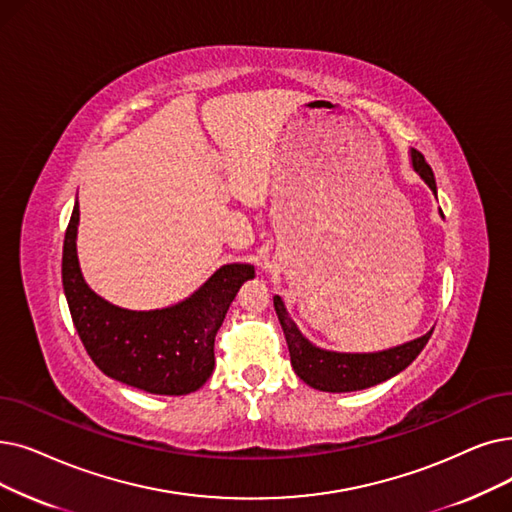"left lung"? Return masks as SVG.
Instances as JSON below:
<instances>
[{
  "instance_id": "left-lung-1",
  "label": "left lung",
  "mask_w": 512,
  "mask_h": 512,
  "mask_svg": "<svg viewBox=\"0 0 512 512\" xmlns=\"http://www.w3.org/2000/svg\"><path fill=\"white\" fill-rule=\"evenodd\" d=\"M412 165L422 180L437 194L433 169L418 150H412ZM274 307L284 330L288 353H291V364L297 376L309 387L330 393L360 391L391 379V376L402 372L416 360V355L433 335V330H429L425 337H418L410 343L379 353H335L318 349L307 339H303L295 322L288 318L280 297H274Z\"/></svg>"
}]
</instances>
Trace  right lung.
Segmentation results:
<instances>
[{
	"label": "right lung",
	"instance_id": "1",
	"mask_svg": "<svg viewBox=\"0 0 512 512\" xmlns=\"http://www.w3.org/2000/svg\"><path fill=\"white\" fill-rule=\"evenodd\" d=\"M79 205L62 249V286L79 339L110 379L157 395H186L203 387L215 366V335L242 282L255 268H219L198 291L173 307L131 311L110 305L85 284L77 259Z\"/></svg>",
	"mask_w": 512,
	"mask_h": 512
}]
</instances>
